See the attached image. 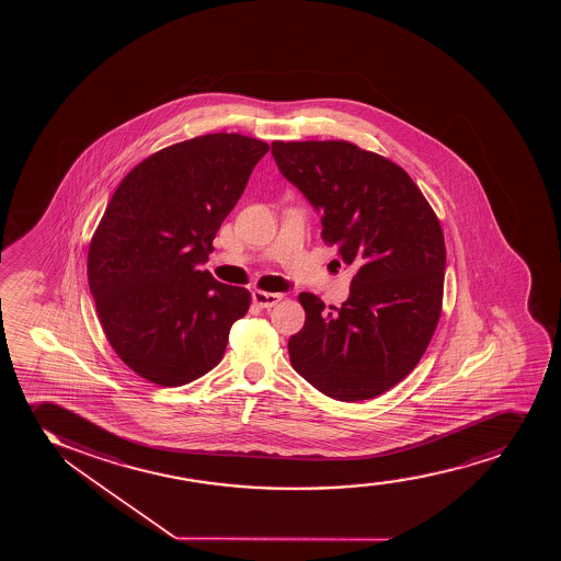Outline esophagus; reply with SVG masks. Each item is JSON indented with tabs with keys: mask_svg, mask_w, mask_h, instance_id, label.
I'll use <instances>...</instances> for the list:
<instances>
[{
	"mask_svg": "<svg viewBox=\"0 0 561 561\" xmlns=\"http://www.w3.org/2000/svg\"><path fill=\"white\" fill-rule=\"evenodd\" d=\"M283 299L280 294H271V291L254 290L252 291V301L260 307V309H271L275 307Z\"/></svg>",
	"mask_w": 561,
	"mask_h": 561,
	"instance_id": "34e87169",
	"label": "esophagus"
}]
</instances>
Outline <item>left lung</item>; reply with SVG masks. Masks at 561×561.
Instances as JSON below:
<instances>
[{
  "label": "left lung",
  "mask_w": 561,
  "mask_h": 561,
  "mask_svg": "<svg viewBox=\"0 0 561 561\" xmlns=\"http://www.w3.org/2000/svg\"><path fill=\"white\" fill-rule=\"evenodd\" d=\"M280 174L322 215V239L354 267L341 309L304 291L305 325L290 336L291 367L342 402L386 393L412 373L438 325L445 243L412 178L344 140L271 144Z\"/></svg>",
  "instance_id": "1"
}]
</instances>
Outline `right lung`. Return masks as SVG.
<instances>
[{
    "label": "right lung",
    "instance_id": "obj_1",
    "mask_svg": "<svg viewBox=\"0 0 561 561\" xmlns=\"http://www.w3.org/2000/svg\"><path fill=\"white\" fill-rule=\"evenodd\" d=\"M270 146L238 133L174 144L133 168L88 252V280L119 359L157 386L219 365L251 294L202 271L213 239Z\"/></svg>",
    "mask_w": 561,
    "mask_h": 561
}]
</instances>
